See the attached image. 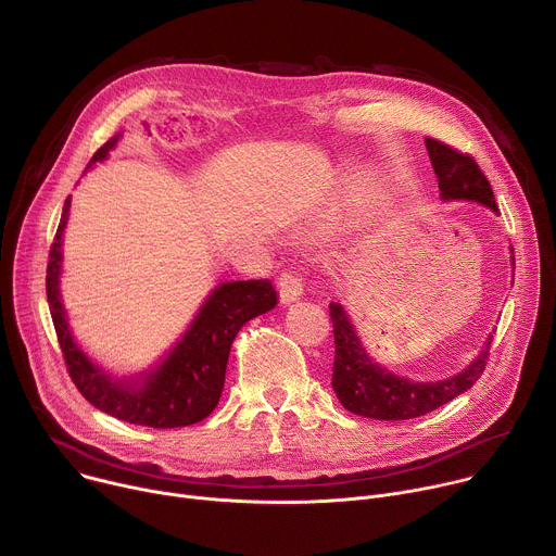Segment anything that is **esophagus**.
Segmentation results:
<instances>
[{
    "instance_id": "obj_1",
    "label": "esophagus",
    "mask_w": 556,
    "mask_h": 556,
    "mask_svg": "<svg viewBox=\"0 0 556 556\" xmlns=\"http://www.w3.org/2000/svg\"><path fill=\"white\" fill-rule=\"evenodd\" d=\"M279 294L283 303H292L303 294V279L296 270H286L279 275Z\"/></svg>"
}]
</instances>
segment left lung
<instances>
[{"mask_svg":"<svg viewBox=\"0 0 556 556\" xmlns=\"http://www.w3.org/2000/svg\"><path fill=\"white\" fill-rule=\"evenodd\" d=\"M425 144L429 149L444 200H472L491 206L495 213L500 211L491 182L482 174L480 165L472 161V155L462 153L438 138H425ZM330 316L337 350L332 387L341 405L356 416L376 420L420 418L468 391L486 369L493 339L486 341L478 358L453 378L438 382H414L393 376L391 371L371 363L339 303H330Z\"/></svg>","mask_w":556,"mask_h":556,"instance_id":"1","label":"left lung"}]
</instances>
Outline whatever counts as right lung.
<instances>
[{
	"label": "right lung",
	"mask_w": 556,
	"mask_h": 556,
	"mask_svg": "<svg viewBox=\"0 0 556 556\" xmlns=\"http://www.w3.org/2000/svg\"><path fill=\"white\" fill-rule=\"evenodd\" d=\"M110 138L90 161H103L116 144ZM70 198H65L63 215L50 247V262L46 275V294L54 332L63 352L67 374L84 399L97 409L140 427L174 429L189 427L204 420L219 403L224 389L226 363L230 345L251 319L277 305V290L270 279L230 281L217 286L195 321L165 358L142 382H114L90 358L78 350L65 324L63 305L59 299V268H61V235L67 222Z\"/></svg>",
	"instance_id": "right-lung-1"
}]
</instances>
